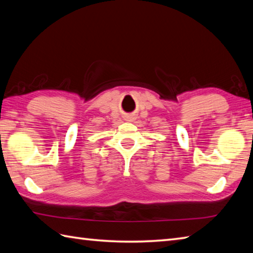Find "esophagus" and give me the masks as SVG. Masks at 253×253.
<instances>
[{"label": "esophagus", "instance_id": "esophagus-1", "mask_svg": "<svg viewBox=\"0 0 253 253\" xmlns=\"http://www.w3.org/2000/svg\"><path fill=\"white\" fill-rule=\"evenodd\" d=\"M128 120H129V121H133V116H129V117H128Z\"/></svg>", "mask_w": 253, "mask_h": 253}]
</instances>
